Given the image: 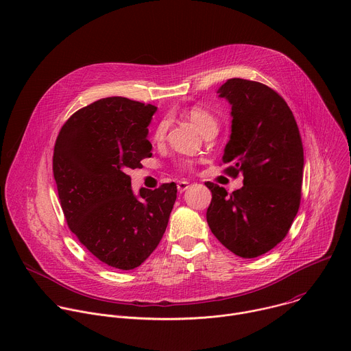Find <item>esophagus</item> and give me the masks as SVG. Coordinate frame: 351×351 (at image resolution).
Returning <instances> with one entry per match:
<instances>
[{"mask_svg": "<svg viewBox=\"0 0 351 351\" xmlns=\"http://www.w3.org/2000/svg\"><path fill=\"white\" fill-rule=\"evenodd\" d=\"M189 189V182L187 180H180V182H178V190L180 191V193H183L184 190H187Z\"/></svg>", "mask_w": 351, "mask_h": 351, "instance_id": "obj_1", "label": "esophagus"}]
</instances>
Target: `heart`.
<instances>
[{
  "label": "heart",
  "mask_w": 351,
  "mask_h": 351,
  "mask_svg": "<svg viewBox=\"0 0 351 351\" xmlns=\"http://www.w3.org/2000/svg\"><path fill=\"white\" fill-rule=\"evenodd\" d=\"M184 115L191 121L194 122L198 129L202 130L204 134L208 133V132H217L218 130V121L217 118L206 108L199 107V106H193L190 108H187L184 111ZM167 129H168V123L167 121H161L154 132V140L157 141H161L164 137H165V133H167ZM183 168H189L191 167V162L190 161H183L180 164Z\"/></svg>",
  "instance_id": "1"
}]
</instances>
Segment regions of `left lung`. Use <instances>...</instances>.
Segmentation results:
<instances>
[{"label": "left lung", "mask_w": 351, "mask_h": 351, "mask_svg": "<svg viewBox=\"0 0 351 351\" xmlns=\"http://www.w3.org/2000/svg\"><path fill=\"white\" fill-rule=\"evenodd\" d=\"M232 106V132L222 157L230 176L243 173V187L213 193L207 222L232 253L256 258L287 234L302 199L304 153L300 132L285 99L253 80L229 79L218 88Z\"/></svg>", "instance_id": "8db88e82"}]
</instances>
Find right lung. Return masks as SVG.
I'll return each mask as SVG.
<instances>
[{"mask_svg": "<svg viewBox=\"0 0 351 351\" xmlns=\"http://www.w3.org/2000/svg\"><path fill=\"white\" fill-rule=\"evenodd\" d=\"M157 107L107 97L76 111L54 147L53 172L69 229L101 263L141 265L161 241L178 187L132 190L129 169L149 158L147 126Z\"/></svg>", "mask_w": 351, "mask_h": 351, "instance_id": "obj_1", "label": "right lung"}]
</instances>
